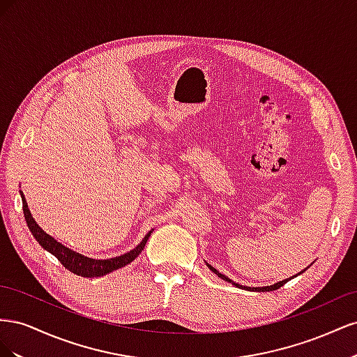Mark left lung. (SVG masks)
<instances>
[{
	"label": "left lung",
	"instance_id": "8db88e82",
	"mask_svg": "<svg viewBox=\"0 0 357 357\" xmlns=\"http://www.w3.org/2000/svg\"><path fill=\"white\" fill-rule=\"evenodd\" d=\"M207 266L211 269V271L214 273V274H218L220 278H223L225 280V282H229V283H232V284H235L236 287H240V289H247V290H255V291H269V290H277L278 287H282L284 283H287L289 282V280H291V278H294V277H290V278H287V280H283V282H278V283H274L273 286H265V287H247V286H241V284H238V283H234L232 282V280L231 278H228V277H226V275H223V274H220L219 271H218V269H215V268H213L210 264H207ZM304 271H305V269H304ZM304 271H302V273H304ZM302 273H299V274H302Z\"/></svg>",
	"mask_w": 357,
	"mask_h": 357
}]
</instances>
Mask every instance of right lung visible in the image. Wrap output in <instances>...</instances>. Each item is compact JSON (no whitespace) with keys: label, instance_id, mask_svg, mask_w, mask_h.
I'll return each mask as SVG.
<instances>
[{"label":"right lung","instance_id":"right-lung-1","mask_svg":"<svg viewBox=\"0 0 357 357\" xmlns=\"http://www.w3.org/2000/svg\"><path fill=\"white\" fill-rule=\"evenodd\" d=\"M20 197H22L24 215H25L26 225H28L31 234L34 235V238L38 241V244L45 248V250H47L49 253L55 256L58 261L68 269V271L77 274V275H82V277H102L112 271H116V269H119V268L131 264L134 259L143 252V248L149 240L150 234L153 232V231H150L144 236L142 243H139L135 248H132L131 252H128L122 256H116L112 259H91V257H86L77 252L71 250V248L66 247L63 244L58 243L55 238H53V236H50L49 234L43 231L37 225V222L34 220V218H32L22 190H20Z\"/></svg>","mask_w":357,"mask_h":357}]
</instances>
